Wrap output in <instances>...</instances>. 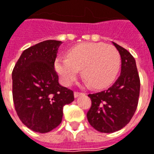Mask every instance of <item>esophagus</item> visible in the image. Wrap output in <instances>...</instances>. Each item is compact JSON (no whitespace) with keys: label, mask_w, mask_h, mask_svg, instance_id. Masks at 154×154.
<instances>
[{"label":"esophagus","mask_w":154,"mask_h":154,"mask_svg":"<svg viewBox=\"0 0 154 154\" xmlns=\"http://www.w3.org/2000/svg\"><path fill=\"white\" fill-rule=\"evenodd\" d=\"M83 94L82 93H80V92H74V97L75 98H77L78 96H80V95Z\"/></svg>","instance_id":"obj_1"}]
</instances>
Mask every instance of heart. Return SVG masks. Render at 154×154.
<instances>
[{
  "mask_svg": "<svg viewBox=\"0 0 154 154\" xmlns=\"http://www.w3.org/2000/svg\"><path fill=\"white\" fill-rule=\"evenodd\" d=\"M121 67V55L112 45L103 43H83L70 49L67 58L59 57L55 70L64 85L70 86L82 69L87 84L103 88L116 80Z\"/></svg>",
  "mask_w": 154,
  "mask_h": 154,
  "instance_id": "heart-1",
  "label": "heart"
}]
</instances>
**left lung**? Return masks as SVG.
Listing matches in <instances>:
<instances>
[{"label":"left lung","mask_w":154,"mask_h":154,"mask_svg":"<svg viewBox=\"0 0 154 154\" xmlns=\"http://www.w3.org/2000/svg\"><path fill=\"white\" fill-rule=\"evenodd\" d=\"M121 58V76L107 90L88 94L92 105L88 121L95 130L111 133L122 129L134 116L140 94V78L134 57L113 42Z\"/></svg>","instance_id":"1"}]
</instances>
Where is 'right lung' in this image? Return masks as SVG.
<instances>
[{
    "instance_id": "add662e5",
    "label": "right lung",
    "mask_w": 154,
    "mask_h": 154,
    "mask_svg": "<svg viewBox=\"0 0 154 154\" xmlns=\"http://www.w3.org/2000/svg\"><path fill=\"white\" fill-rule=\"evenodd\" d=\"M60 41L45 40L25 50L12 71L16 112L28 128L39 133L60 124L63 107L74 100L73 91L62 87L55 70Z\"/></svg>"
}]
</instances>
